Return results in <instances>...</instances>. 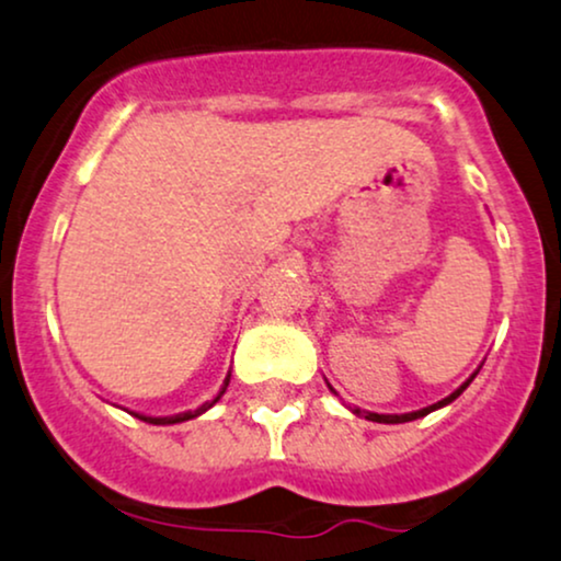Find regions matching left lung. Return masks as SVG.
<instances>
[{
  "mask_svg": "<svg viewBox=\"0 0 561 561\" xmlns=\"http://www.w3.org/2000/svg\"><path fill=\"white\" fill-rule=\"evenodd\" d=\"M471 379H474V376H471ZM471 379L463 383V387H458L456 392L450 394V398H445V400H439V402H434V405H430V408H421V411H413V413H402V416H383V413H365V419L368 421H379V424H402V421H413V419H421V416H426V413H432V411H437V408H443V405H448V402H453L458 398V394L463 392V389L469 387L471 383ZM355 413H360V411H355Z\"/></svg>",
  "mask_w": 561,
  "mask_h": 561,
  "instance_id": "1",
  "label": "left lung"
}]
</instances>
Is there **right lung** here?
I'll use <instances>...</instances> for the list:
<instances>
[{"label":"right lung","instance_id":"right-lung-1","mask_svg":"<svg viewBox=\"0 0 561 561\" xmlns=\"http://www.w3.org/2000/svg\"><path fill=\"white\" fill-rule=\"evenodd\" d=\"M228 381H230V379H228ZM228 381H225V387H228ZM222 392H225V389H222ZM222 392H219L217 398H214V400L204 402V405L196 408V411H191V413H180V416H169V419H150V416H137V413H135V416H137V419H142V421H148V424H180V421L196 419V416H201V413H204V411H209V408L214 405V402H217L219 398H222Z\"/></svg>","mask_w":561,"mask_h":561}]
</instances>
